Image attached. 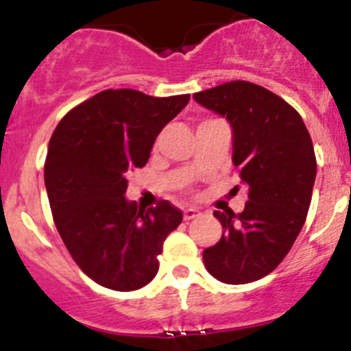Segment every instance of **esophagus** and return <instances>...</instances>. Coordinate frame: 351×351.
<instances>
[{"mask_svg": "<svg viewBox=\"0 0 351 351\" xmlns=\"http://www.w3.org/2000/svg\"><path fill=\"white\" fill-rule=\"evenodd\" d=\"M182 216H184V219L198 218V216H200V210L193 209V207H190V209H184V213H182Z\"/></svg>", "mask_w": 351, "mask_h": 351, "instance_id": "obj_1", "label": "esophagus"}]
</instances>
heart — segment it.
Instances as JSON below:
<instances>
[{"label": "heart", "instance_id": "obj_1", "mask_svg": "<svg viewBox=\"0 0 351 351\" xmlns=\"http://www.w3.org/2000/svg\"><path fill=\"white\" fill-rule=\"evenodd\" d=\"M209 121H213V119H206V121H202V123H200V125H204V123H209Z\"/></svg>", "mask_w": 351, "mask_h": 351}]
</instances>
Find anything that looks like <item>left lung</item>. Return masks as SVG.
<instances>
[{"label": "left lung", "instance_id": "obj_1", "mask_svg": "<svg viewBox=\"0 0 351 351\" xmlns=\"http://www.w3.org/2000/svg\"><path fill=\"white\" fill-rule=\"evenodd\" d=\"M193 98L230 121L232 160L247 188L243 213L214 210L223 234L204 250V263L221 283H251L280 265L306 221L316 178L311 137L295 108L258 84L232 80Z\"/></svg>", "mask_w": 351, "mask_h": 351}]
</instances>
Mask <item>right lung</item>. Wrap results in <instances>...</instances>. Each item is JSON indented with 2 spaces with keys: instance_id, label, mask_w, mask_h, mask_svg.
Listing matches in <instances>:
<instances>
[{
  "instance_id": "add662e5",
  "label": "right lung",
  "mask_w": 351,
  "mask_h": 351,
  "mask_svg": "<svg viewBox=\"0 0 351 351\" xmlns=\"http://www.w3.org/2000/svg\"><path fill=\"white\" fill-rule=\"evenodd\" d=\"M190 95L154 98L105 89L56 126L43 167L56 228L80 271L110 290L132 291L156 276L167 235L182 221L169 200L137 209L126 176L147 163L158 133Z\"/></svg>"
}]
</instances>
